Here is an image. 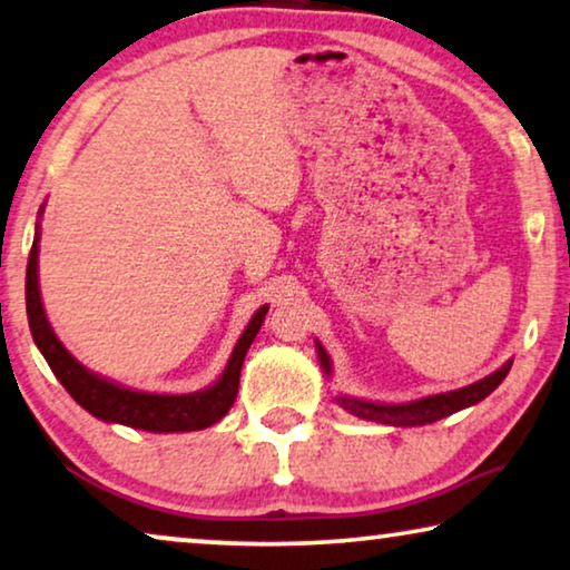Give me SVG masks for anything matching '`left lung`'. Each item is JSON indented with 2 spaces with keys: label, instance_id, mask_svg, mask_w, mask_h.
Returning <instances> with one entry per match:
<instances>
[{
  "label": "left lung",
  "instance_id": "obj_1",
  "mask_svg": "<svg viewBox=\"0 0 570 570\" xmlns=\"http://www.w3.org/2000/svg\"><path fill=\"white\" fill-rule=\"evenodd\" d=\"M316 352H318L324 373L332 375V360H328L326 350L318 342H316ZM509 370H511V360L504 362L497 373L485 375L483 381H478L473 385L458 387V391H450V393L426 395V399L409 401V403H375V401L352 399V395H336V403H340L344 411H350V414L367 419V422L391 424V426H424V424L440 422V419L455 414V411L473 406L478 401H483L485 395L497 391Z\"/></svg>",
  "mask_w": 570,
  "mask_h": 570
}]
</instances>
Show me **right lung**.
I'll use <instances>...</instances> for the list:
<instances>
[{
    "instance_id": "obj_1",
    "label": "right lung",
    "mask_w": 570,
    "mask_h": 570,
    "mask_svg": "<svg viewBox=\"0 0 570 570\" xmlns=\"http://www.w3.org/2000/svg\"><path fill=\"white\" fill-rule=\"evenodd\" d=\"M43 213V208H40ZM38 242L40 228H36L32 249L28 257V275H24V305H28V321L32 340H36L40 354H43L53 375L59 377L61 385L69 391L73 401L89 414L102 419L110 424H126L144 432H197L210 424L220 422L234 406L238 393V377H242V365L254 336L262 328V321L267 316V305L254 313L244 334L230 352L224 375L205 391L185 393V395H161V393H144L130 391L112 381L89 373V370L69 354V350L59 342L48 324L43 301H40L38 287Z\"/></svg>"
}]
</instances>
